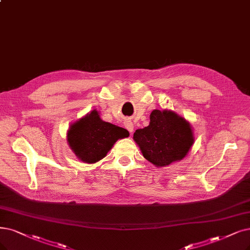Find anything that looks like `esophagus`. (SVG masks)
<instances>
[{"mask_svg": "<svg viewBox=\"0 0 250 250\" xmlns=\"http://www.w3.org/2000/svg\"><path fill=\"white\" fill-rule=\"evenodd\" d=\"M125 126L126 127V130L130 132V133H132L134 131V125H133V123L131 122V120H125Z\"/></svg>", "mask_w": 250, "mask_h": 250, "instance_id": "esophagus-1", "label": "esophagus"}]
</instances>
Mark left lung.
Wrapping results in <instances>:
<instances>
[{
    "mask_svg": "<svg viewBox=\"0 0 250 250\" xmlns=\"http://www.w3.org/2000/svg\"><path fill=\"white\" fill-rule=\"evenodd\" d=\"M143 156L156 167L183 159L193 143L189 124L168 110H153L149 125L134 133Z\"/></svg>",
    "mask_w": 250,
    "mask_h": 250,
    "instance_id": "8db88e82",
    "label": "left lung"
}]
</instances>
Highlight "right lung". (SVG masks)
I'll return each mask as SVG.
<instances>
[{
    "instance_id": "1",
    "label": "right lung",
    "mask_w": 250,
    "mask_h": 250,
    "mask_svg": "<svg viewBox=\"0 0 250 250\" xmlns=\"http://www.w3.org/2000/svg\"><path fill=\"white\" fill-rule=\"evenodd\" d=\"M128 135L125 128L103 122L94 110L71 125L68 142L79 160L92 164L105 158L118 139Z\"/></svg>"
}]
</instances>
